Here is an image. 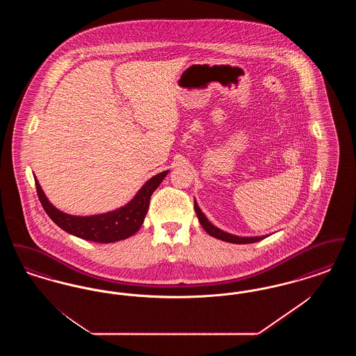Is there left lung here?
<instances>
[{
    "instance_id": "1",
    "label": "left lung",
    "mask_w": 356,
    "mask_h": 356,
    "mask_svg": "<svg viewBox=\"0 0 356 356\" xmlns=\"http://www.w3.org/2000/svg\"><path fill=\"white\" fill-rule=\"evenodd\" d=\"M195 211H196V215H197V218H199V221H200L202 227L205 229V232H207L208 235H211V236L219 238V240L228 241V243H235V244H248V243H256V241L264 238V236L240 237L236 236V235L227 234V232L219 229L218 227H215L212 222H209V220L205 218V215L202 212V209L199 208V205H197L196 202H195Z\"/></svg>"
}]
</instances>
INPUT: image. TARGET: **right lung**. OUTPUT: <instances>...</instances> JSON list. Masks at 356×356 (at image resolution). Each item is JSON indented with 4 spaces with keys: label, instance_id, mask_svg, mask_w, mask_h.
Listing matches in <instances>:
<instances>
[{
    "label": "right lung",
    "instance_id": "obj_1",
    "mask_svg": "<svg viewBox=\"0 0 356 356\" xmlns=\"http://www.w3.org/2000/svg\"><path fill=\"white\" fill-rule=\"evenodd\" d=\"M167 173L168 170H164L153 176L127 205L116 211L93 216H73L58 211L49 203L35 177L34 181L38 199L45 212L60 228H63L70 235L84 240L96 243H115L135 235L140 229L148 212L151 196L156 188L164 180Z\"/></svg>",
    "mask_w": 356,
    "mask_h": 356
}]
</instances>
